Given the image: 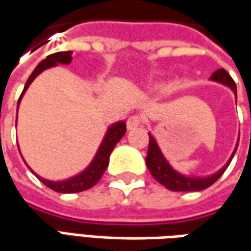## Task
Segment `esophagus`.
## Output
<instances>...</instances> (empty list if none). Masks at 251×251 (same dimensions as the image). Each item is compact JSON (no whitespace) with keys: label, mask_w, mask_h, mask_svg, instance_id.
Masks as SVG:
<instances>
[{"label":"esophagus","mask_w":251,"mask_h":251,"mask_svg":"<svg viewBox=\"0 0 251 251\" xmlns=\"http://www.w3.org/2000/svg\"><path fill=\"white\" fill-rule=\"evenodd\" d=\"M144 124V120L141 115H137V114H134V115H131L129 117V120H127V129L131 130V129H136L138 126H141Z\"/></svg>","instance_id":"obj_1"}]
</instances>
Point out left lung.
<instances>
[{
    "label": "left lung",
    "instance_id": "obj_1",
    "mask_svg": "<svg viewBox=\"0 0 251 251\" xmlns=\"http://www.w3.org/2000/svg\"><path fill=\"white\" fill-rule=\"evenodd\" d=\"M211 78L215 80V81L228 85L236 95L235 81H234L232 77L229 76V73L226 69L222 68V69H217L216 72H213ZM148 136H150V145H148V155H147V159H145L147 167L150 170L151 175L159 183H162L163 186H166L173 192H200V190H204L206 187L212 186L223 175V173L227 170L228 164L232 160V159H229V162L227 163V166L223 170H220L217 174L212 175L209 178H202V179L187 178V176L178 174L176 171H174L173 168L170 167V164L166 162L164 156L162 155V152L159 150L155 138L152 137L151 134H148ZM232 157H234V155H232Z\"/></svg>",
    "mask_w": 251,
    "mask_h": 251
}]
</instances>
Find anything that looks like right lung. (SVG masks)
I'll list each match as a JSON object with an SVG mask.
<instances>
[{
	"label": "right lung",
	"instance_id": "right-lung-1",
	"mask_svg": "<svg viewBox=\"0 0 251 251\" xmlns=\"http://www.w3.org/2000/svg\"><path fill=\"white\" fill-rule=\"evenodd\" d=\"M72 61V51H58L54 52V54H50L47 55V58H45L42 62H40L35 71L31 73V76L28 77L27 83H25V87L23 89L22 95L19 98V103H20V99H22L23 94L25 92V89L29 87V84L32 83L35 77L38 76L39 73L50 68V66H55L57 64H69ZM126 133V124L125 122H118L113 125L110 129H108L106 137L101 143L100 148L96 153L94 162L91 163L89 166L84 173H81L77 176H73L71 179L62 180V182H52V180H47L40 178V182L45 183L47 187H50L51 190L57 193H78L84 192V190H88L92 186H95L96 183L99 182V179L101 178V175L104 174L106 168L108 166V160H110V155L113 152L114 147L117 145V143L120 141L122 136Z\"/></svg>",
	"mask_w": 251,
	"mask_h": 251
}]
</instances>
